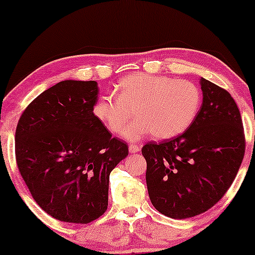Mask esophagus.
<instances>
[{
    "label": "esophagus",
    "mask_w": 255,
    "mask_h": 255,
    "mask_svg": "<svg viewBox=\"0 0 255 255\" xmlns=\"http://www.w3.org/2000/svg\"><path fill=\"white\" fill-rule=\"evenodd\" d=\"M139 149H141V148H139V146L136 145V144H130V145H129V152H130V153L138 152Z\"/></svg>",
    "instance_id": "34e87169"
}]
</instances>
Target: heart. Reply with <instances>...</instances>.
<instances>
[{"mask_svg":"<svg viewBox=\"0 0 255 255\" xmlns=\"http://www.w3.org/2000/svg\"><path fill=\"white\" fill-rule=\"evenodd\" d=\"M116 91L117 97L104 96L97 100L93 116L118 134L136 110L138 119L123 132L128 141L151 134L162 139L178 136L191 126L201 105L198 85L163 75H128L119 82Z\"/></svg>","mask_w":255,"mask_h":255,"instance_id":"1","label":"heart"}]
</instances>
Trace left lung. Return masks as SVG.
Returning a JSON list of instances; mask_svg holds the SVG:
<instances>
[{"instance_id": "obj_1", "label": "left lung", "mask_w": 255, "mask_h": 255, "mask_svg": "<svg viewBox=\"0 0 255 255\" xmlns=\"http://www.w3.org/2000/svg\"><path fill=\"white\" fill-rule=\"evenodd\" d=\"M202 105L181 135L142 148L152 206L184 220L216 204L234 182L245 153L238 106L227 90L201 77Z\"/></svg>"}]
</instances>
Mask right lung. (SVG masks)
Returning a JSON list of instances; mask_svg holds the SVG:
<instances>
[{
  "instance_id": "right-lung-1",
  "label": "right lung",
  "mask_w": 255,
  "mask_h": 255,
  "mask_svg": "<svg viewBox=\"0 0 255 255\" xmlns=\"http://www.w3.org/2000/svg\"><path fill=\"white\" fill-rule=\"evenodd\" d=\"M96 81L67 80L39 95L16 128V160L32 198L56 220L88 224L109 206L110 173L128 156L93 116Z\"/></svg>"
}]
</instances>
